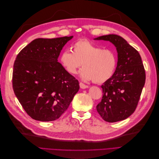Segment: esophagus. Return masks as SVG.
<instances>
[{
    "label": "esophagus",
    "mask_w": 159,
    "mask_h": 159,
    "mask_svg": "<svg viewBox=\"0 0 159 159\" xmlns=\"http://www.w3.org/2000/svg\"><path fill=\"white\" fill-rule=\"evenodd\" d=\"M80 88H81V89H85V88H88V85H85L82 82H80Z\"/></svg>",
    "instance_id": "obj_1"
}]
</instances>
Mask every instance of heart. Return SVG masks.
<instances>
[{"instance_id":"b5f03b06","label":"heart","mask_w":159,"mask_h":159,"mask_svg":"<svg viewBox=\"0 0 159 159\" xmlns=\"http://www.w3.org/2000/svg\"><path fill=\"white\" fill-rule=\"evenodd\" d=\"M74 52L66 50L60 55L62 66L70 74H75L84 66L80 75L83 80H93L102 84L113 75L117 68L118 57L111 48L102 49L88 40H79L72 45Z\"/></svg>"}]
</instances>
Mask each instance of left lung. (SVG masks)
Wrapping results in <instances>:
<instances>
[{"instance_id":"1","label":"left lung","mask_w":159,"mask_h":159,"mask_svg":"<svg viewBox=\"0 0 159 159\" xmlns=\"http://www.w3.org/2000/svg\"><path fill=\"white\" fill-rule=\"evenodd\" d=\"M95 40L111 42L118 54L116 70L101 86L103 97L96 109L105 121H122L135 111L145 85L146 75L141 57L137 50L118 35H105Z\"/></svg>"}]
</instances>
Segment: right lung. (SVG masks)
<instances>
[{
    "mask_svg": "<svg viewBox=\"0 0 159 159\" xmlns=\"http://www.w3.org/2000/svg\"><path fill=\"white\" fill-rule=\"evenodd\" d=\"M73 36L37 38L19 52L14 61L12 88L33 119L52 121L68 109L80 89L79 81L57 61Z\"/></svg>",
    "mask_w": 159,
    "mask_h": 159,
    "instance_id": "obj_1",
    "label": "right lung"
}]
</instances>
